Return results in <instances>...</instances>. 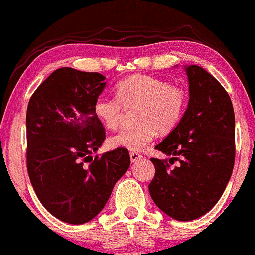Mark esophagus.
I'll use <instances>...</instances> for the list:
<instances>
[{"mask_svg":"<svg viewBox=\"0 0 255 255\" xmlns=\"http://www.w3.org/2000/svg\"><path fill=\"white\" fill-rule=\"evenodd\" d=\"M129 156H130V161H132V163H135V162H138V161H140V159L142 158V156L140 155V153H138V152H130L129 153Z\"/></svg>","mask_w":255,"mask_h":255,"instance_id":"esophagus-1","label":"esophagus"}]
</instances>
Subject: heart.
Returning a JSON list of instances; mask_svg holds the SVG:
<instances>
[{
    "instance_id": "heart-1",
    "label": "heart",
    "mask_w": 255,
    "mask_h": 255,
    "mask_svg": "<svg viewBox=\"0 0 255 255\" xmlns=\"http://www.w3.org/2000/svg\"><path fill=\"white\" fill-rule=\"evenodd\" d=\"M116 96H99L93 105L94 115L109 129L121 125L126 109L138 106L134 127H125L111 136L115 147L140 151L157 135L170 133L183 119L187 94L183 87L172 85L150 75H134L120 81Z\"/></svg>"
}]
</instances>
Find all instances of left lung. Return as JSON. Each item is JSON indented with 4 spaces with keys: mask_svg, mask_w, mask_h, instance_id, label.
<instances>
[{
    "mask_svg": "<svg viewBox=\"0 0 255 255\" xmlns=\"http://www.w3.org/2000/svg\"><path fill=\"white\" fill-rule=\"evenodd\" d=\"M189 104L183 119L155 149L156 173L149 191L156 206L180 222L197 219L222 197L235 163V114L224 87L205 69L185 66ZM179 164L174 169L170 164Z\"/></svg>",
    "mask_w": 255,
    "mask_h": 255,
    "instance_id": "8db88e82",
    "label": "left lung"
}]
</instances>
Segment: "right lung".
<instances>
[{"label":"right lung","mask_w":255,"mask_h":255,"mask_svg":"<svg viewBox=\"0 0 255 255\" xmlns=\"http://www.w3.org/2000/svg\"><path fill=\"white\" fill-rule=\"evenodd\" d=\"M98 72L55 70L30 98L26 164L44 208L61 222L85 224L100 213L130 164L128 150L94 156L105 140L94 102L105 88Z\"/></svg>","instance_id":"right-lung-1"}]
</instances>
